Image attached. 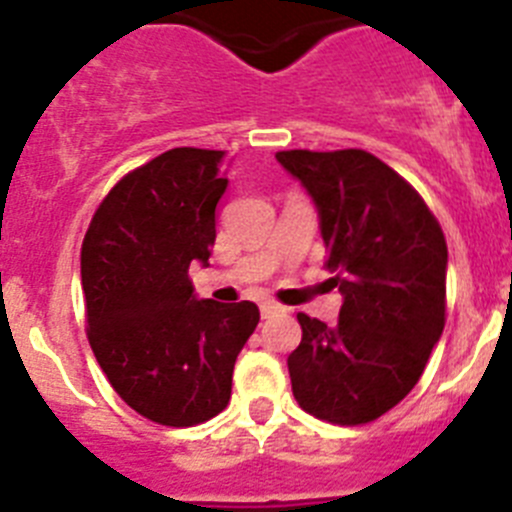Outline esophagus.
Listing matches in <instances>:
<instances>
[{
    "mask_svg": "<svg viewBox=\"0 0 512 512\" xmlns=\"http://www.w3.org/2000/svg\"><path fill=\"white\" fill-rule=\"evenodd\" d=\"M277 312H284V307L277 305V302H264V305H261V318H271V315H277Z\"/></svg>",
    "mask_w": 512,
    "mask_h": 512,
    "instance_id": "34e87169",
    "label": "esophagus"
}]
</instances>
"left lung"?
<instances>
[{
    "mask_svg": "<svg viewBox=\"0 0 512 512\" xmlns=\"http://www.w3.org/2000/svg\"><path fill=\"white\" fill-rule=\"evenodd\" d=\"M320 217L325 269L343 295L333 328L305 312L289 379L305 413L372 423L418 384L446 323V238L418 192L359 148L279 151Z\"/></svg>",
    "mask_w": 512,
    "mask_h": 512,
    "instance_id": "left-lung-1",
    "label": "left lung"
}]
</instances>
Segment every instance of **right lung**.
<instances>
[{"instance_id": "right-lung-1", "label": "right lung", "mask_w": 512, "mask_h": 512, "mask_svg": "<svg viewBox=\"0 0 512 512\" xmlns=\"http://www.w3.org/2000/svg\"><path fill=\"white\" fill-rule=\"evenodd\" d=\"M225 151L171 148L122 176L81 243L87 336L112 390L161 425L223 413L233 366L256 325L253 302L197 300L189 264L207 266Z\"/></svg>"}]
</instances>
